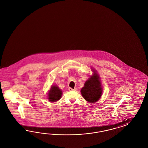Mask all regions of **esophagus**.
<instances>
[{"mask_svg": "<svg viewBox=\"0 0 148 148\" xmlns=\"http://www.w3.org/2000/svg\"><path fill=\"white\" fill-rule=\"evenodd\" d=\"M68 90H69V91H73H73H76L77 89H76V88H75L74 89H73L72 88H69Z\"/></svg>", "mask_w": 148, "mask_h": 148, "instance_id": "obj_1", "label": "esophagus"}]
</instances>
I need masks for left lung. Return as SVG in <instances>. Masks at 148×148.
<instances>
[{"label":"left lung","mask_w":148,"mask_h":148,"mask_svg":"<svg viewBox=\"0 0 148 148\" xmlns=\"http://www.w3.org/2000/svg\"><path fill=\"white\" fill-rule=\"evenodd\" d=\"M93 74L86 81L80 92L82 97L90 103H95L103 94V86L99 74L95 69L91 68Z\"/></svg>","instance_id":"obj_1"}]
</instances>
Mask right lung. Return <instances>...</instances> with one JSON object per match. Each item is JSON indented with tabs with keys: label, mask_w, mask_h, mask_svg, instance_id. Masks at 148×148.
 <instances>
[{
	"label": "right lung",
	"mask_w": 148,
	"mask_h": 148,
	"mask_svg": "<svg viewBox=\"0 0 148 148\" xmlns=\"http://www.w3.org/2000/svg\"><path fill=\"white\" fill-rule=\"evenodd\" d=\"M62 95V91L58 86L56 85L51 86L48 92V100L50 103H55L61 98Z\"/></svg>",
	"instance_id": "obj_1"
}]
</instances>
